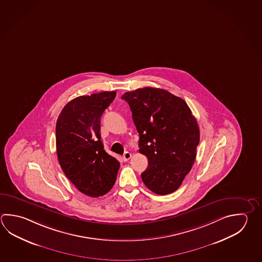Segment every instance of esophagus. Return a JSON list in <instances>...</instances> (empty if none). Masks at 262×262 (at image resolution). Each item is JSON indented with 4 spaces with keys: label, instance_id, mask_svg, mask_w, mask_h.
Wrapping results in <instances>:
<instances>
[{
    "label": "esophagus",
    "instance_id": "obj_1",
    "mask_svg": "<svg viewBox=\"0 0 262 262\" xmlns=\"http://www.w3.org/2000/svg\"><path fill=\"white\" fill-rule=\"evenodd\" d=\"M132 158V154L129 152H125L123 155V160L124 161H128L129 158Z\"/></svg>",
    "mask_w": 262,
    "mask_h": 262
}]
</instances>
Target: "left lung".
Instances as JSON below:
<instances>
[{
    "label": "left lung",
    "instance_id": "1",
    "mask_svg": "<svg viewBox=\"0 0 262 262\" xmlns=\"http://www.w3.org/2000/svg\"><path fill=\"white\" fill-rule=\"evenodd\" d=\"M121 99L132 110L139 151L148 159L143 183L160 195L175 192L194 163L200 139L191 109L183 99L158 88L128 92Z\"/></svg>",
    "mask_w": 262,
    "mask_h": 262
}]
</instances>
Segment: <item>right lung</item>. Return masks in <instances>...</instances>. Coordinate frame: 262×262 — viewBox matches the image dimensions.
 <instances>
[{
	"instance_id": "add662e5",
	"label": "right lung",
	"mask_w": 262,
	"mask_h": 262,
	"mask_svg": "<svg viewBox=\"0 0 262 262\" xmlns=\"http://www.w3.org/2000/svg\"><path fill=\"white\" fill-rule=\"evenodd\" d=\"M102 92L71 100L56 121V153L66 176L79 192L92 198L112 189L119 161L104 151L101 141V116L116 97Z\"/></svg>"
}]
</instances>
